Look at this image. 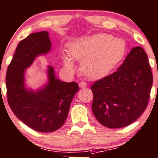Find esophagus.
Returning <instances> with one entry per match:
<instances>
[{
    "mask_svg": "<svg viewBox=\"0 0 158 158\" xmlns=\"http://www.w3.org/2000/svg\"><path fill=\"white\" fill-rule=\"evenodd\" d=\"M79 86L81 88H85L86 87V83L84 82V81H81V82L79 83Z\"/></svg>",
    "mask_w": 158,
    "mask_h": 158,
    "instance_id": "1",
    "label": "esophagus"
}]
</instances>
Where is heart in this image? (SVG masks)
Masks as SVG:
<instances>
[{"mask_svg": "<svg viewBox=\"0 0 158 158\" xmlns=\"http://www.w3.org/2000/svg\"><path fill=\"white\" fill-rule=\"evenodd\" d=\"M127 44L121 38L106 33L95 34L74 40L69 46V54L63 53L62 60L67 69L75 68L72 59L81 62V72L92 81L102 79L123 59Z\"/></svg>", "mask_w": 158, "mask_h": 158, "instance_id": "1", "label": "heart"}]
</instances>
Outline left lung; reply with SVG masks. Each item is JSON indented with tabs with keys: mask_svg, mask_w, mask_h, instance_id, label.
Masks as SVG:
<instances>
[{
	"mask_svg": "<svg viewBox=\"0 0 158 158\" xmlns=\"http://www.w3.org/2000/svg\"><path fill=\"white\" fill-rule=\"evenodd\" d=\"M153 77L147 54L135 47L118 71L95 82L92 110L108 128H121L138 119L146 108Z\"/></svg>",
	"mask_w": 158,
	"mask_h": 158,
	"instance_id": "1",
	"label": "left lung"
}]
</instances>
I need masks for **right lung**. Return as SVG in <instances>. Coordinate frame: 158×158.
<instances>
[{"label": "right lung", "mask_w": 158, "mask_h": 158, "mask_svg": "<svg viewBox=\"0 0 158 158\" xmlns=\"http://www.w3.org/2000/svg\"><path fill=\"white\" fill-rule=\"evenodd\" d=\"M51 40L47 31L32 33L19 43L8 66L6 86L9 106L14 114L30 128L40 133L59 130L65 123L77 83L61 81L54 69L47 65V81L36 89L25 84V70L37 57L51 51Z\"/></svg>", "instance_id": "obj_1"}]
</instances>
